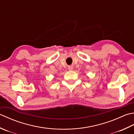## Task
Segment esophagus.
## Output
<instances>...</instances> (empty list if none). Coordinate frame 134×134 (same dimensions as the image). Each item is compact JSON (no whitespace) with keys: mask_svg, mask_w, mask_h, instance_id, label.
<instances>
[{"mask_svg":"<svg viewBox=\"0 0 134 134\" xmlns=\"http://www.w3.org/2000/svg\"><path fill=\"white\" fill-rule=\"evenodd\" d=\"M68 69H69V70H73V66H72V65H70V66H69V67H68Z\"/></svg>","mask_w":134,"mask_h":134,"instance_id":"34e87169","label":"esophagus"}]
</instances>
